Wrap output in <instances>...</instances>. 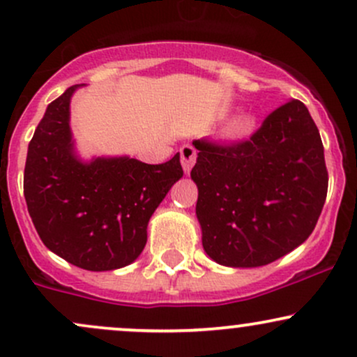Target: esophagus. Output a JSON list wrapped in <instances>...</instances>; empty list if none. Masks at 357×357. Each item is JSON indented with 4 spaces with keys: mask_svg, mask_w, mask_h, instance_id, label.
I'll list each match as a JSON object with an SVG mask.
<instances>
[{
    "mask_svg": "<svg viewBox=\"0 0 357 357\" xmlns=\"http://www.w3.org/2000/svg\"><path fill=\"white\" fill-rule=\"evenodd\" d=\"M179 154H181V165H183L184 173L190 174L191 167L195 166V162H196V155H198L196 154V149L192 146L186 144L179 149Z\"/></svg>",
    "mask_w": 357,
    "mask_h": 357,
    "instance_id": "1",
    "label": "esophagus"
}]
</instances>
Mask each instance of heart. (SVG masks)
Masks as SVG:
<instances>
[{
	"label": "heart",
	"mask_w": 357,
	"mask_h": 357,
	"mask_svg": "<svg viewBox=\"0 0 357 357\" xmlns=\"http://www.w3.org/2000/svg\"><path fill=\"white\" fill-rule=\"evenodd\" d=\"M252 117L248 116H241V117H236L235 121L231 122L230 127H228V136L231 137H236V136H243V134H247L250 129H252Z\"/></svg>",
	"instance_id": "obj_1"
}]
</instances>
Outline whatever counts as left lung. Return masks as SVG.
<instances>
[{
	"label": "left lung",
	"mask_w": 357,
	"mask_h": 357,
	"mask_svg": "<svg viewBox=\"0 0 357 357\" xmlns=\"http://www.w3.org/2000/svg\"><path fill=\"white\" fill-rule=\"evenodd\" d=\"M203 248L227 267H261L309 238L327 196L324 146L301 100L270 112L248 139L192 141Z\"/></svg>",
	"instance_id": "1"
}]
</instances>
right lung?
<instances>
[{
  "label": "right lung",
  "mask_w": 357,
  "mask_h": 357,
  "mask_svg": "<svg viewBox=\"0 0 357 357\" xmlns=\"http://www.w3.org/2000/svg\"><path fill=\"white\" fill-rule=\"evenodd\" d=\"M72 85L52 102L28 146L23 191L45 247L75 267L104 272L132 264L146 247L147 223L183 178L179 154L162 165L73 154Z\"/></svg>",
  "instance_id": "right-lung-1"
}]
</instances>
